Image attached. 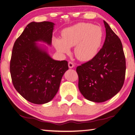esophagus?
<instances>
[{"label": "esophagus", "mask_w": 135, "mask_h": 135, "mask_svg": "<svg viewBox=\"0 0 135 135\" xmlns=\"http://www.w3.org/2000/svg\"><path fill=\"white\" fill-rule=\"evenodd\" d=\"M74 64L72 61H69V62H68V67H69V68H72L74 67Z\"/></svg>", "instance_id": "1"}]
</instances>
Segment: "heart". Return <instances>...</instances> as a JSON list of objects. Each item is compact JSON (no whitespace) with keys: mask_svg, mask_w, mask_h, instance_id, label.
<instances>
[{"mask_svg":"<svg viewBox=\"0 0 135 135\" xmlns=\"http://www.w3.org/2000/svg\"><path fill=\"white\" fill-rule=\"evenodd\" d=\"M103 31L99 26L81 22L63 30L62 39L55 38L54 45L58 52L67 54L70 47L75 46L78 59L89 60L95 56L102 43Z\"/></svg>","mask_w":135,"mask_h":135,"instance_id":"heart-1","label":"heart"}]
</instances>
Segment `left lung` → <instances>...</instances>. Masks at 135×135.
<instances>
[{"label": "left lung", "mask_w": 135, "mask_h": 135, "mask_svg": "<svg viewBox=\"0 0 135 135\" xmlns=\"http://www.w3.org/2000/svg\"><path fill=\"white\" fill-rule=\"evenodd\" d=\"M105 40L97 54L76 68L79 89L83 97L95 102H103L122 88L126 74V58L119 37L104 21Z\"/></svg>", "instance_id": "1"}]
</instances>
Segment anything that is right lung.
I'll return each instance as SVG.
<instances>
[{"mask_svg":"<svg viewBox=\"0 0 135 135\" xmlns=\"http://www.w3.org/2000/svg\"><path fill=\"white\" fill-rule=\"evenodd\" d=\"M53 22H32L14 43L10 61L13 85L24 99L35 104L47 103L58 91L68 69L67 61H55L40 49L36 42L51 45Z\"/></svg>","mask_w":135,"mask_h":135,"instance_id":"1","label":"right lung"}]
</instances>
